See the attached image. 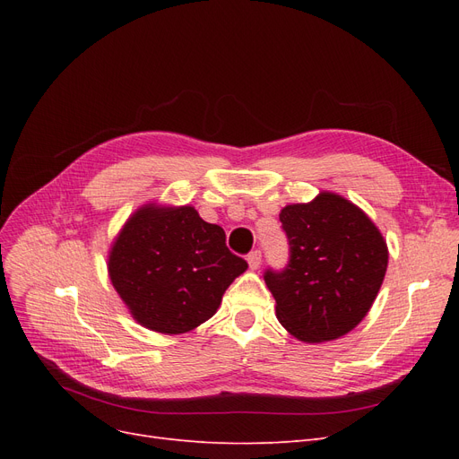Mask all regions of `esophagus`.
I'll use <instances>...</instances> for the list:
<instances>
[{
  "label": "esophagus",
  "mask_w": 459,
  "mask_h": 459,
  "mask_svg": "<svg viewBox=\"0 0 459 459\" xmlns=\"http://www.w3.org/2000/svg\"><path fill=\"white\" fill-rule=\"evenodd\" d=\"M247 260H248V266H251V270H258L260 262H262V253L260 251H253L251 255L247 256Z\"/></svg>",
  "instance_id": "obj_1"
}]
</instances>
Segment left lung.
<instances>
[{"label":"left lung","instance_id":"obj_1","mask_svg":"<svg viewBox=\"0 0 459 459\" xmlns=\"http://www.w3.org/2000/svg\"><path fill=\"white\" fill-rule=\"evenodd\" d=\"M280 220L289 262L281 272L264 273L277 319L304 342L346 335L366 317L385 280L381 231L356 204L329 191L287 204Z\"/></svg>","mask_w":459,"mask_h":459}]
</instances>
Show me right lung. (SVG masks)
<instances>
[{"mask_svg":"<svg viewBox=\"0 0 459 459\" xmlns=\"http://www.w3.org/2000/svg\"><path fill=\"white\" fill-rule=\"evenodd\" d=\"M247 262L226 233L193 206L145 204L128 218L108 253V277L143 327L179 335L212 317Z\"/></svg>","mask_w":459,"mask_h":459,"instance_id":"1","label":"right lung"}]
</instances>
